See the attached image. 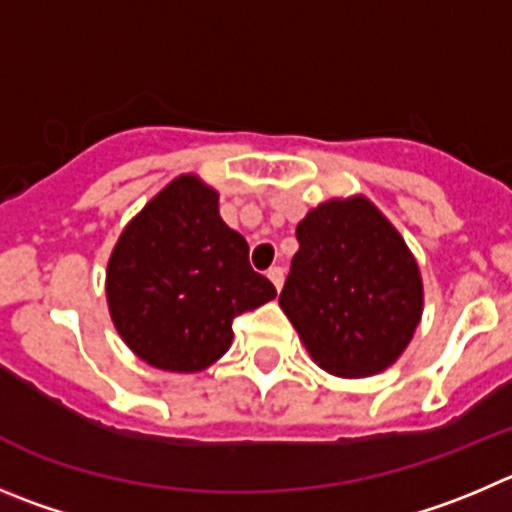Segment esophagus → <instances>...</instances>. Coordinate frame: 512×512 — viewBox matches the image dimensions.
<instances>
[{
    "instance_id": "1",
    "label": "esophagus",
    "mask_w": 512,
    "mask_h": 512,
    "mask_svg": "<svg viewBox=\"0 0 512 512\" xmlns=\"http://www.w3.org/2000/svg\"><path fill=\"white\" fill-rule=\"evenodd\" d=\"M267 278L272 280V285H275V288L278 290H283V283H285V270L283 267H270V270H267Z\"/></svg>"
}]
</instances>
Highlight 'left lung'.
<instances>
[{"label": "left lung", "mask_w": 512, "mask_h": 512, "mask_svg": "<svg viewBox=\"0 0 512 512\" xmlns=\"http://www.w3.org/2000/svg\"><path fill=\"white\" fill-rule=\"evenodd\" d=\"M280 293L310 358L341 379H366L399 361L424 310L417 257L364 194L333 197L298 222Z\"/></svg>", "instance_id": "left-lung-1"}]
</instances>
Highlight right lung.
I'll list each match as a JSON object with an SVG mask.
<instances>
[{
  "label": "right lung",
  "instance_id": "obj_1",
  "mask_svg": "<svg viewBox=\"0 0 512 512\" xmlns=\"http://www.w3.org/2000/svg\"><path fill=\"white\" fill-rule=\"evenodd\" d=\"M250 247L219 217V194L197 174L171 179L123 227L105 270L118 336L141 361L197 374L232 346V321L275 298Z\"/></svg>",
  "mask_w": 512,
  "mask_h": 512
}]
</instances>
